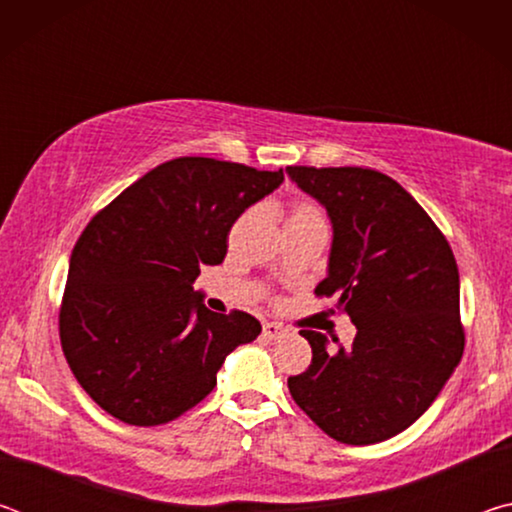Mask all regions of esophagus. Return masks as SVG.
<instances>
[{
    "instance_id": "esophagus-1",
    "label": "esophagus",
    "mask_w": 512,
    "mask_h": 512,
    "mask_svg": "<svg viewBox=\"0 0 512 512\" xmlns=\"http://www.w3.org/2000/svg\"><path fill=\"white\" fill-rule=\"evenodd\" d=\"M262 332H264L266 339L275 341V339H280V336L284 334V327L280 323H264L262 325Z\"/></svg>"
}]
</instances>
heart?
Segmentation results:
<instances>
[{
	"instance_id": "b5f03b06",
	"label": "heart",
	"mask_w": 512,
	"mask_h": 512,
	"mask_svg": "<svg viewBox=\"0 0 512 512\" xmlns=\"http://www.w3.org/2000/svg\"><path fill=\"white\" fill-rule=\"evenodd\" d=\"M314 219H323V216H320L318 207L314 203H307V201L296 203V207H293L289 216V221H314Z\"/></svg>"
}]
</instances>
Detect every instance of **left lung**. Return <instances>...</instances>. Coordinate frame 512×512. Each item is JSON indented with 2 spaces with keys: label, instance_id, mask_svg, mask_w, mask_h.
Wrapping results in <instances>:
<instances>
[{
  "label": "left lung",
  "instance_id": "obj_1",
  "mask_svg": "<svg viewBox=\"0 0 512 512\" xmlns=\"http://www.w3.org/2000/svg\"><path fill=\"white\" fill-rule=\"evenodd\" d=\"M287 173L325 207L334 228L316 296L336 298L357 325L348 350H327V336L300 329L314 357L302 375L289 377L291 397L329 438L381 443L429 409L463 357L454 253L431 216L386 173Z\"/></svg>",
  "mask_w": 512,
  "mask_h": 512
}]
</instances>
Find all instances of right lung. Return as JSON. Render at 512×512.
I'll return each mask as SVG.
<instances>
[{"label":"right lung","instance_id":"1","mask_svg":"<svg viewBox=\"0 0 512 512\" xmlns=\"http://www.w3.org/2000/svg\"><path fill=\"white\" fill-rule=\"evenodd\" d=\"M284 173L214 158H176L126 187L85 225L69 257L60 343L83 391L135 427L176 420L216 386L228 354L262 325L214 314L196 298L201 266Z\"/></svg>","mask_w":512,"mask_h":512}]
</instances>
